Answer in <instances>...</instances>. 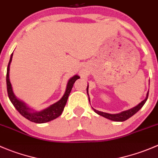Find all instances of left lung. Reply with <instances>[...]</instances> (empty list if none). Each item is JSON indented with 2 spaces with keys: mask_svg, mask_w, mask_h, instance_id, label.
Returning <instances> with one entry per match:
<instances>
[{
  "mask_svg": "<svg viewBox=\"0 0 158 158\" xmlns=\"http://www.w3.org/2000/svg\"><path fill=\"white\" fill-rule=\"evenodd\" d=\"M86 90H87V92H88V86H87ZM148 92H148L147 96H146L145 99H144V101L141 102V103H139L138 106H135V107H134V108H132V109L127 110V111H122V112L118 113V114H109V113L99 111L95 109H93V110H94V111H95V112H96L98 114H99V115L102 116V117H104V118H106L109 119V120L114 121V122H124V121L127 120V119H128L129 118H131V116H133L135 113L138 112V111L143 107V106H144V103L146 102V101H147V99L148 98Z\"/></svg>",
  "mask_w": 158,
  "mask_h": 158,
  "instance_id": "1",
  "label": "left lung"
}]
</instances>
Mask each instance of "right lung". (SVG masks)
<instances>
[{
    "mask_svg": "<svg viewBox=\"0 0 158 158\" xmlns=\"http://www.w3.org/2000/svg\"><path fill=\"white\" fill-rule=\"evenodd\" d=\"M12 56L13 53L11 54L10 61H9L8 66H7V77H6L7 79L6 80H7V89L8 97L10 98V102H12V104L16 108V109L25 118L28 119V120L32 122H35V123H45V122H50V121L58 118L62 114L63 109H64L66 102H67L68 97H69L70 92H71L72 89H73V84L75 83V82L78 79H79V76L76 75V76H74L69 79V82H68L67 86H66L64 95L62 97V98L60 101L54 103L53 105L50 106L47 109L43 110V111H32L30 109H29L23 102L20 101V100L16 98V96L14 95V92L12 91V87H11L10 79H9V69H10V64L11 60H12Z\"/></svg>",
    "mask_w": 158,
    "mask_h": 158,
    "instance_id": "1",
    "label": "right lung"
}]
</instances>
